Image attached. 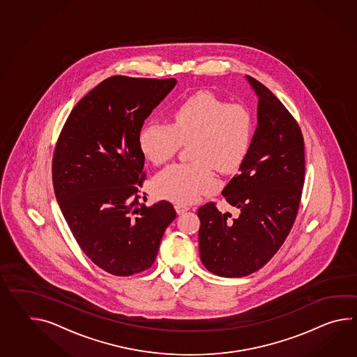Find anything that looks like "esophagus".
Masks as SVG:
<instances>
[{"label": "esophagus", "mask_w": 357, "mask_h": 357, "mask_svg": "<svg viewBox=\"0 0 357 357\" xmlns=\"http://www.w3.org/2000/svg\"><path fill=\"white\" fill-rule=\"evenodd\" d=\"M175 210H176V213L181 215L183 213H185V211H188L190 210V207L187 206V205H183V204H176L175 205Z\"/></svg>", "instance_id": "34e87169"}]
</instances>
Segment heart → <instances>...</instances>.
Wrapping results in <instances>:
<instances>
[{
  "instance_id": "1",
  "label": "heart",
  "mask_w": 357,
  "mask_h": 357,
  "mask_svg": "<svg viewBox=\"0 0 357 357\" xmlns=\"http://www.w3.org/2000/svg\"><path fill=\"white\" fill-rule=\"evenodd\" d=\"M254 116L245 105L227 103L201 92L190 96L172 111V124L147 123L139 132V147L151 162L161 165L182 146L190 144L193 161L170 165L153 179L161 197L190 204L201 193L214 190V167L220 173L236 172L252 144Z\"/></svg>"
}]
</instances>
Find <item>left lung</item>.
Here are the masks:
<instances>
[{
  "label": "left lung",
  "mask_w": 357,
  "mask_h": 357,
  "mask_svg": "<svg viewBox=\"0 0 357 357\" xmlns=\"http://www.w3.org/2000/svg\"><path fill=\"white\" fill-rule=\"evenodd\" d=\"M257 103V127L239 173L222 190L239 210L230 219L214 202L198 208L199 257L219 277H246L277 254L294 227L305 182V143L297 121L275 95L246 77Z\"/></svg>",
  "instance_id": "1"
}]
</instances>
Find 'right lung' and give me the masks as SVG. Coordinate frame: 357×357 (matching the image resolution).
Segmentation results:
<instances>
[{"label":"right lung","mask_w":357,"mask_h":357,"mask_svg":"<svg viewBox=\"0 0 357 357\" xmlns=\"http://www.w3.org/2000/svg\"><path fill=\"white\" fill-rule=\"evenodd\" d=\"M175 84L174 78L110 77L74 106L56 143L59 206L82 251L112 275L151 268L176 216L167 201H138L146 178L139 132Z\"/></svg>","instance_id":"obj_1"}]
</instances>
